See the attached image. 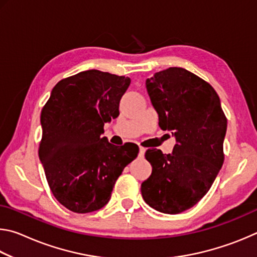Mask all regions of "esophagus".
Here are the masks:
<instances>
[{
  "mask_svg": "<svg viewBox=\"0 0 257 257\" xmlns=\"http://www.w3.org/2000/svg\"><path fill=\"white\" fill-rule=\"evenodd\" d=\"M145 152H146V150L144 149V147H139V158H144Z\"/></svg>",
  "mask_w": 257,
  "mask_h": 257,
  "instance_id": "34e87169",
  "label": "esophagus"
}]
</instances>
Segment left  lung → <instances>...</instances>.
<instances>
[{"label": "left lung", "instance_id": "8db88e82", "mask_svg": "<svg viewBox=\"0 0 257 257\" xmlns=\"http://www.w3.org/2000/svg\"><path fill=\"white\" fill-rule=\"evenodd\" d=\"M159 125L176 138L172 153L149 150L152 175L142 184L144 201L178 214L205 196L223 164L227 119L214 88L182 68L155 72L146 80Z\"/></svg>", "mask_w": 257, "mask_h": 257}]
</instances>
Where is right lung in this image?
I'll list each match as a JSON object with an SVG mask.
<instances>
[{
  "label": "right lung",
  "instance_id": "1",
  "mask_svg": "<svg viewBox=\"0 0 257 257\" xmlns=\"http://www.w3.org/2000/svg\"><path fill=\"white\" fill-rule=\"evenodd\" d=\"M130 78L98 70L59 81L43 107L40 160L54 197L76 213L105 206L138 146L108 143L104 123L118 118Z\"/></svg>",
  "mask_w": 257,
  "mask_h": 257
}]
</instances>
